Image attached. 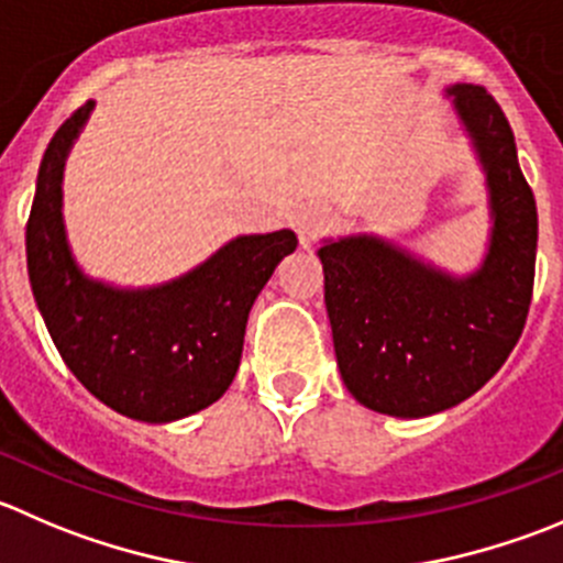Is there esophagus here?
Instances as JSON below:
<instances>
[{
  "instance_id": "esophagus-1",
  "label": "esophagus",
  "mask_w": 563,
  "mask_h": 563,
  "mask_svg": "<svg viewBox=\"0 0 563 563\" xmlns=\"http://www.w3.org/2000/svg\"><path fill=\"white\" fill-rule=\"evenodd\" d=\"M324 228H327V217L321 214V211L308 209L297 217V233H299V242H302L305 247H308L310 242H316V236H319Z\"/></svg>"
}]
</instances>
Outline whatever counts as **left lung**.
<instances>
[{
    "label": "left lung",
    "mask_w": 563,
    "mask_h": 563,
    "mask_svg": "<svg viewBox=\"0 0 563 563\" xmlns=\"http://www.w3.org/2000/svg\"><path fill=\"white\" fill-rule=\"evenodd\" d=\"M445 92L487 176L493 228L482 266L449 275L374 233L319 247L343 385L393 418H427L482 390L517 346L531 308L537 200L511 125L484 87Z\"/></svg>",
    "instance_id": "1"
}]
</instances>
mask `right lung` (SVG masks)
Instances as JSON below:
<instances>
[{"mask_svg": "<svg viewBox=\"0 0 563 563\" xmlns=\"http://www.w3.org/2000/svg\"><path fill=\"white\" fill-rule=\"evenodd\" d=\"M96 103L52 136L26 222V269L59 357L107 407L170 423L214 404L239 371L255 297L297 250L294 231L236 236L187 275L151 288L92 280L63 222V170Z\"/></svg>", "mask_w": 563, "mask_h": 563, "instance_id": "right-lung-1", "label": "right lung"}]
</instances>
